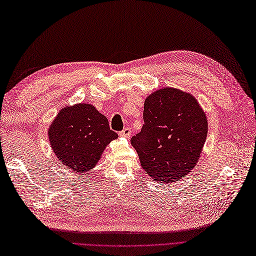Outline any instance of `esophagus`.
<instances>
[{
	"label": "esophagus",
	"mask_w": 256,
	"mask_h": 256,
	"mask_svg": "<svg viewBox=\"0 0 256 256\" xmlns=\"http://www.w3.org/2000/svg\"><path fill=\"white\" fill-rule=\"evenodd\" d=\"M120 136H124V138H129V136H131V130H130V128L122 129V130L120 132Z\"/></svg>",
	"instance_id": "obj_1"
}]
</instances>
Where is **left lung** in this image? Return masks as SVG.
<instances>
[{
	"instance_id": "obj_1",
	"label": "left lung",
	"mask_w": 256,
	"mask_h": 256,
	"mask_svg": "<svg viewBox=\"0 0 256 256\" xmlns=\"http://www.w3.org/2000/svg\"><path fill=\"white\" fill-rule=\"evenodd\" d=\"M144 125L131 138L140 165L152 180L172 183L197 164L208 136L206 113L190 93L164 88L144 104Z\"/></svg>"
}]
</instances>
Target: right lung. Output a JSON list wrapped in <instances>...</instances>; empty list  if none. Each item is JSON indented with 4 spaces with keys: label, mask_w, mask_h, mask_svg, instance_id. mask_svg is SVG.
<instances>
[{
    "label": "right lung",
    "mask_w": 256,
    "mask_h": 256,
    "mask_svg": "<svg viewBox=\"0 0 256 256\" xmlns=\"http://www.w3.org/2000/svg\"><path fill=\"white\" fill-rule=\"evenodd\" d=\"M48 138L60 162L68 170L84 172L93 168L118 134L94 106L77 104L59 111L48 129Z\"/></svg>",
    "instance_id": "add662e5"
}]
</instances>
